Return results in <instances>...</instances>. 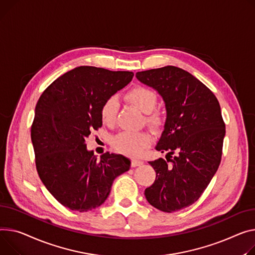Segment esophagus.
<instances>
[{"mask_svg": "<svg viewBox=\"0 0 255 255\" xmlns=\"http://www.w3.org/2000/svg\"><path fill=\"white\" fill-rule=\"evenodd\" d=\"M141 164H143V162H142L141 160H137V159H132V160H131V166H132V167L140 166Z\"/></svg>", "mask_w": 255, "mask_h": 255, "instance_id": "34e87169", "label": "esophagus"}]
</instances>
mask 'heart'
I'll return each instance as SVG.
<instances>
[{"label": "heart", "instance_id": "b5f03b06", "mask_svg": "<svg viewBox=\"0 0 255 255\" xmlns=\"http://www.w3.org/2000/svg\"><path fill=\"white\" fill-rule=\"evenodd\" d=\"M126 99L134 107L146 114V123L151 128L158 129L162 126L160 115L152 112L157 104V95L154 91L142 86L134 87L126 93ZM118 110V97L110 96L101 106V120L106 124H113L116 120ZM150 141V135L147 132H122L114 138L113 145L119 152L130 156H139L149 145Z\"/></svg>", "mask_w": 255, "mask_h": 255}]
</instances>
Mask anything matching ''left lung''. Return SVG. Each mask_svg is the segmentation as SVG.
I'll use <instances>...</instances> for the list:
<instances>
[{
    "label": "left lung",
    "mask_w": 255,
    "mask_h": 255,
    "mask_svg": "<svg viewBox=\"0 0 255 255\" xmlns=\"http://www.w3.org/2000/svg\"><path fill=\"white\" fill-rule=\"evenodd\" d=\"M142 84L163 98L166 121L156 149L176 156L168 165L162 158L148 162L156 180L145 189L151 206L175 212L201 197L222 160L226 125L215 95L189 72L167 65L136 73Z\"/></svg>",
    "instance_id": "obj_1"
}]
</instances>
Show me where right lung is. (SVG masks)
Returning <instances> with one entry per match:
<instances>
[{"instance_id":"1","label":"right lung","mask_w":255,"mask_h":255,"mask_svg":"<svg viewBox=\"0 0 255 255\" xmlns=\"http://www.w3.org/2000/svg\"><path fill=\"white\" fill-rule=\"evenodd\" d=\"M133 76L78 66L56 79L38 100L30 129L37 171L50 194L71 210L87 212L100 206L115 178L129 170L128 158L108 151L97 159L85 139L103 126L105 100Z\"/></svg>"}]
</instances>
